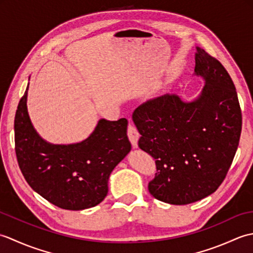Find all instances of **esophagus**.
<instances>
[{
    "label": "esophagus",
    "instance_id": "esophagus-1",
    "mask_svg": "<svg viewBox=\"0 0 253 253\" xmlns=\"http://www.w3.org/2000/svg\"><path fill=\"white\" fill-rule=\"evenodd\" d=\"M127 135H128V138H129V140L132 144V147L137 148L139 137H140V133H139V131H138L137 128L135 127V125H132V124H129V125H128Z\"/></svg>",
    "mask_w": 253,
    "mask_h": 253
}]
</instances>
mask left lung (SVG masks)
Returning a JSON list of instances; mask_svg holds the SVG:
<instances>
[{
	"label": "left lung",
	"instance_id": "obj_1",
	"mask_svg": "<svg viewBox=\"0 0 253 253\" xmlns=\"http://www.w3.org/2000/svg\"><path fill=\"white\" fill-rule=\"evenodd\" d=\"M195 75L206 84L200 95L184 102L164 94L138 106L132 121L138 146L155 160L149 192L182 206L216 191L237 151L243 117L235 84L226 69L197 47Z\"/></svg>",
	"mask_w": 253,
	"mask_h": 253
}]
</instances>
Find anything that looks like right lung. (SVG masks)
I'll list each match as a JSON object with an SVG mask.
<instances>
[{
  "mask_svg": "<svg viewBox=\"0 0 253 253\" xmlns=\"http://www.w3.org/2000/svg\"><path fill=\"white\" fill-rule=\"evenodd\" d=\"M27 87L16 111L15 151L26 181L54 206L79 211L95 207L107 195L110 175L129 153L126 118L99 121L85 140L52 144L32 126L27 111Z\"/></svg>",
  "mask_w": 253,
  "mask_h": 253,
  "instance_id": "right-lung-1",
  "label": "right lung"
}]
</instances>
